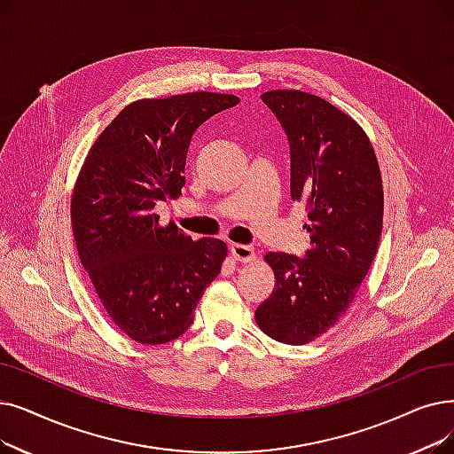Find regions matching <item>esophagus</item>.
<instances>
[{
  "instance_id": "1",
  "label": "esophagus",
  "mask_w": 454,
  "mask_h": 454,
  "mask_svg": "<svg viewBox=\"0 0 454 454\" xmlns=\"http://www.w3.org/2000/svg\"><path fill=\"white\" fill-rule=\"evenodd\" d=\"M230 252H231V255H233L235 260L243 262V263H247V262H250L254 258V248L250 245L233 243V245H230Z\"/></svg>"
}]
</instances>
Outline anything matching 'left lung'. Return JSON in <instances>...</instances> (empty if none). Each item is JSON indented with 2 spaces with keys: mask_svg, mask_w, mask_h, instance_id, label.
<instances>
[{
  "mask_svg": "<svg viewBox=\"0 0 454 454\" xmlns=\"http://www.w3.org/2000/svg\"><path fill=\"white\" fill-rule=\"evenodd\" d=\"M291 152V199L308 211L306 258L269 252L270 297L255 309L269 338L304 345L336 325L377 255L384 191L369 137L347 113L302 90H269Z\"/></svg>",
  "mask_w": 454,
  "mask_h": 454,
  "instance_id": "1",
  "label": "left lung"
}]
</instances>
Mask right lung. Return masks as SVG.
Wrapping results in <instances>:
<instances>
[{"label":"right lung","instance_id":"add662e5","mask_svg":"<svg viewBox=\"0 0 454 454\" xmlns=\"http://www.w3.org/2000/svg\"><path fill=\"white\" fill-rule=\"evenodd\" d=\"M238 104V96L216 92L137 100L100 133L77 176L70 204L77 254L111 321L137 343L180 338L221 272L224 241H192L172 223L161 226L153 207L182 194L192 133Z\"/></svg>","mask_w":454,"mask_h":454}]
</instances>
